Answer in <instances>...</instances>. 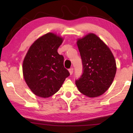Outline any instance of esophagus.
Listing matches in <instances>:
<instances>
[{
	"label": "esophagus",
	"mask_w": 133,
	"mask_h": 133,
	"mask_svg": "<svg viewBox=\"0 0 133 133\" xmlns=\"http://www.w3.org/2000/svg\"><path fill=\"white\" fill-rule=\"evenodd\" d=\"M73 70H74V69L73 68V67H71V68L69 69V73H70V75H72V74H73Z\"/></svg>",
	"instance_id": "obj_1"
}]
</instances>
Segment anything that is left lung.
Returning <instances> with one entry per match:
<instances>
[{
    "label": "left lung",
    "instance_id": "obj_1",
    "mask_svg": "<svg viewBox=\"0 0 133 133\" xmlns=\"http://www.w3.org/2000/svg\"><path fill=\"white\" fill-rule=\"evenodd\" d=\"M82 61L83 73L76 80L80 92L89 97L102 95L112 84L116 63L111 50L93 33L77 40Z\"/></svg>",
    "mask_w": 133,
    "mask_h": 133
}]
</instances>
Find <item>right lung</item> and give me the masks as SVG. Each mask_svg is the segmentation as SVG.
<instances>
[{
  "label": "right lung",
  "instance_id": "right-lung-1",
  "mask_svg": "<svg viewBox=\"0 0 133 133\" xmlns=\"http://www.w3.org/2000/svg\"><path fill=\"white\" fill-rule=\"evenodd\" d=\"M63 39L52 33L40 37L24 57L23 73L35 95L46 98L57 92L70 73L64 67V57L57 52Z\"/></svg>",
  "mask_w": 133,
  "mask_h": 133
}]
</instances>
